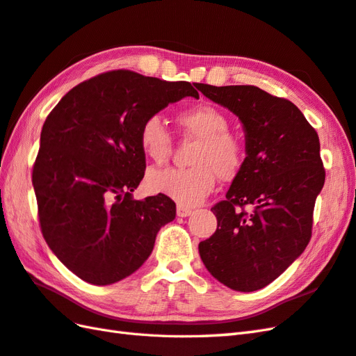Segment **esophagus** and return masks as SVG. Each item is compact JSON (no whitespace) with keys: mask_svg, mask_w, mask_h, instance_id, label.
I'll use <instances>...</instances> for the list:
<instances>
[{"mask_svg":"<svg viewBox=\"0 0 356 356\" xmlns=\"http://www.w3.org/2000/svg\"><path fill=\"white\" fill-rule=\"evenodd\" d=\"M177 214L179 216V218H187V216L192 214V208L184 207V205H178L177 207Z\"/></svg>","mask_w":356,"mask_h":356,"instance_id":"34e87169","label":"esophagus"}]
</instances>
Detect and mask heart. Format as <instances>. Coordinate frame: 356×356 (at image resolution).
Instances as JSON below:
<instances>
[{
	"label": "heart",
	"instance_id": "1",
	"mask_svg": "<svg viewBox=\"0 0 356 356\" xmlns=\"http://www.w3.org/2000/svg\"><path fill=\"white\" fill-rule=\"evenodd\" d=\"M177 120L184 136L196 140L190 155L193 166L154 170L148 175V187L179 205L192 207L211 193L216 175L222 181H231L238 175L246 151L241 138L228 131V116L213 106L202 104L181 111ZM138 142L143 154L155 164H163L170 159L172 136L159 115H151L143 120L138 129Z\"/></svg>",
	"mask_w": 356,
	"mask_h": 356
}]
</instances>
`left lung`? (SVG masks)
<instances>
[{
	"label": "left lung",
	"instance_id": "left-lung-1",
	"mask_svg": "<svg viewBox=\"0 0 356 356\" xmlns=\"http://www.w3.org/2000/svg\"><path fill=\"white\" fill-rule=\"evenodd\" d=\"M197 89L240 118L248 154L227 199L211 208L218 229L199 243V255L227 287L255 291L309 243L316 197L325 184L318 136L291 101L257 86Z\"/></svg>",
	"mask_w": 356,
	"mask_h": 356
}]
</instances>
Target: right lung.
Segmentation results:
<instances>
[{
    "instance_id": "1",
    "label": "right lung",
    "mask_w": 356,
    "mask_h": 356,
    "mask_svg": "<svg viewBox=\"0 0 356 356\" xmlns=\"http://www.w3.org/2000/svg\"><path fill=\"white\" fill-rule=\"evenodd\" d=\"M184 97L199 98L188 81L116 69L75 86L47 116L31 175L39 225L51 250L83 281L127 278L175 219L166 195L134 201L131 192L146 169L142 122Z\"/></svg>"
}]
</instances>
